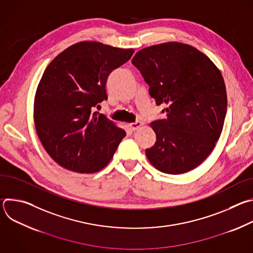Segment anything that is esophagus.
I'll return each mask as SVG.
<instances>
[{
	"label": "esophagus",
	"mask_w": 253,
	"mask_h": 253,
	"mask_svg": "<svg viewBox=\"0 0 253 253\" xmlns=\"http://www.w3.org/2000/svg\"><path fill=\"white\" fill-rule=\"evenodd\" d=\"M141 126H143V122L142 121H136V122H133L130 124V128L135 131L137 129H139Z\"/></svg>",
	"instance_id": "34e87169"
}]
</instances>
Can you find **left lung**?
<instances>
[{"label": "left lung", "instance_id": "8db88e82", "mask_svg": "<svg viewBox=\"0 0 253 253\" xmlns=\"http://www.w3.org/2000/svg\"><path fill=\"white\" fill-rule=\"evenodd\" d=\"M166 117L150 123L156 134L146 149L150 163L167 174L200 165L222 132L227 95L219 69L196 48L167 42L144 48L132 59Z\"/></svg>", "mask_w": 253, "mask_h": 253}]
</instances>
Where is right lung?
I'll return each mask as SVG.
<instances>
[{
    "instance_id": "right-lung-1",
    "label": "right lung",
    "mask_w": 253,
    "mask_h": 253,
    "mask_svg": "<svg viewBox=\"0 0 253 253\" xmlns=\"http://www.w3.org/2000/svg\"><path fill=\"white\" fill-rule=\"evenodd\" d=\"M133 53L83 41L60 53L44 71L35 95L34 121L42 145L60 166L94 173L112 159L126 132L92 112L107 99L108 76Z\"/></svg>"
}]
</instances>
